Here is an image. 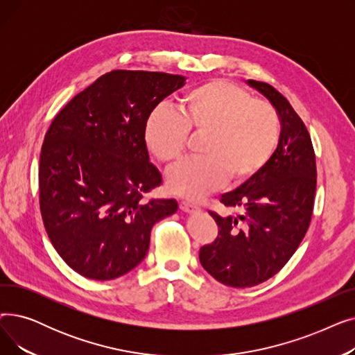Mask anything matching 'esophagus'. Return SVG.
I'll list each match as a JSON object with an SVG mask.
<instances>
[{"label":"esophagus","instance_id":"34e87169","mask_svg":"<svg viewBox=\"0 0 355 355\" xmlns=\"http://www.w3.org/2000/svg\"><path fill=\"white\" fill-rule=\"evenodd\" d=\"M180 209H181L182 211H185V213H193V211L200 210V207L197 206V204L190 202V201H185V200H182V201L180 202Z\"/></svg>","mask_w":355,"mask_h":355}]
</instances>
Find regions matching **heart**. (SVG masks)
Instances as JSON below:
<instances>
[{
    "instance_id": "heart-1",
    "label": "heart",
    "mask_w": 355,
    "mask_h": 355,
    "mask_svg": "<svg viewBox=\"0 0 355 355\" xmlns=\"http://www.w3.org/2000/svg\"><path fill=\"white\" fill-rule=\"evenodd\" d=\"M189 135L202 137L200 159L168 175L173 193L201 198L227 181L241 185L269 164L281 141V118L266 101L253 99L232 82L213 80L185 92L177 114L157 109L146 119L144 141L164 166H178Z\"/></svg>"
}]
</instances>
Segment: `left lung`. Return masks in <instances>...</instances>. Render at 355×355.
<instances>
[{"mask_svg": "<svg viewBox=\"0 0 355 355\" xmlns=\"http://www.w3.org/2000/svg\"><path fill=\"white\" fill-rule=\"evenodd\" d=\"M249 85L275 106L282 130L263 170L221 196L220 202L236 213L221 217L209 211L218 234L200 249V263L216 281L232 288L262 284L288 263L311 225L316 190L315 151L304 121L269 83L249 80Z\"/></svg>", "mask_w": 355, "mask_h": 355, "instance_id": "1", "label": "left lung"}]
</instances>
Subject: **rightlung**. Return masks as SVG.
<instances>
[{"mask_svg":"<svg viewBox=\"0 0 355 355\" xmlns=\"http://www.w3.org/2000/svg\"><path fill=\"white\" fill-rule=\"evenodd\" d=\"M184 85L177 74L112 70L78 93L49 126L39 201L49 239L79 275L110 281L138 266L151 229L177 211L149 198L162 177L149 162L146 119Z\"/></svg>","mask_w":355,"mask_h":355,"instance_id":"right-lung-1","label":"right lung"}]
</instances>
